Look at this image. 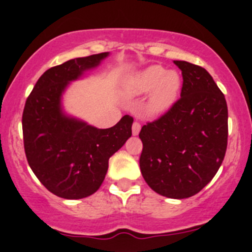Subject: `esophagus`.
I'll return each instance as SVG.
<instances>
[{
    "label": "esophagus",
    "instance_id": "1",
    "mask_svg": "<svg viewBox=\"0 0 252 252\" xmlns=\"http://www.w3.org/2000/svg\"><path fill=\"white\" fill-rule=\"evenodd\" d=\"M140 129H141L140 123H139V122H134L133 126H131V130H133V135H138V134L140 133Z\"/></svg>",
    "mask_w": 252,
    "mask_h": 252
}]
</instances>
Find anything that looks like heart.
Listing matches in <instances>:
<instances>
[{
  "label": "heart",
  "instance_id": "b5f03b06",
  "mask_svg": "<svg viewBox=\"0 0 252 252\" xmlns=\"http://www.w3.org/2000/svg\"><path fill=\"white\" fill-rule=\"evenodd\" d=\"M182 86V78L174 70L167 72L162 65H150L126 79L124 91L130 97L147 95L145 110L150 116H159L172 107Z\"/></svg>",
  "mask_w": 252,
  "mask_h": 252
}]
</instances>
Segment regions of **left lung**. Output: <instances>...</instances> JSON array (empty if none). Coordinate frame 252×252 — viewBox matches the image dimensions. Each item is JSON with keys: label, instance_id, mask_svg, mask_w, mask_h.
<instances>
[{"label": "left lung", "instance_id": "1", "mask_svg": "<svg viewBox=\"0 0 252 252\" xmlns=\"http://www.w3.org/2000/svg\"><path fill=\"white\" fill-rule=\"evenodd\" d=\"M182 70L180 98L141 128L140 169L157 194L187 199L201 191L222 164L228 144V107L205 68L174 61Z\"/></svg>", "mask_w": 252, "mask_h": 252}]
</instances>
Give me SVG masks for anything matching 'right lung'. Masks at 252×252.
Segmentation results:
<instances>
[{"label": "right lung", "mask_w": 252, "mask_h": 252, "mask_svg": "<svg viewBox=\"0 0 252 252\" xmlns=\"http://www.w3.org/2000/svg\"><path fill=\"white\" fill-rule=\"evenodd\" d=\"M108 52L74 58L47 69L28 96L23 111V140L30 168L57 196L77 200L98 190L108 159L131 136L133 117L97 129L65 116L61 97L68 84L95 68Z\"/></svg>", "instance_id": "add662e5"}]
</instances>
